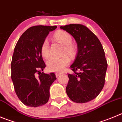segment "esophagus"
Here are the masks:
<instances>
[{"mask_svg":"<svg viewBox=\"0 0 122 122\" xmlns=\"http://www.w3.org/2000/svg\"><path fill=\"white\" fill-rule=\"evenodd\" d=\"M61 74L62 73H56L55 75H56V78H57V77H59L60 76H61Z\"/></svg>","mask_w":122,"mask_h":122,"instance_id":"1","label":"esophagus"}]
</instances>
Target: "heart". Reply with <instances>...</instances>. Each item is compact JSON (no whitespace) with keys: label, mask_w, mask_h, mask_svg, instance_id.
<instances>
[{"label":"heart","mask_w":122,"mask_h":122,"mask_svg":"<svg viewBox=\"0 0 122 122\" xmlns=\"http://www.w3.org/2000/svg\"><path fill=\"white\" fill-rule=\"evenodd\" d=\"M54 38L59 43L65 46L64 54H67L73 58L76 53V48L72 44V37L68 32L64 30L57 31L54 34ZM41 53L45 58L50 55L49 46L47 40H44L41 47ZM70 63V59L67 56L61 58L52 57L47 62V67L51 71H61Z\"/></svg>","instance_id":"heart-1"}]
</instances>
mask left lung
<instances>
[{"mask_svg": "<svg viewBox=\"0 0 122 122\" xmlns=\"http://www.w3.org/2000/svg\"><path fill=\"white\" fill-rule=\"evenodd\" d=\"M75 38L78 52L68 74L66 93L76 103H85L97 97L105 84L108 64L102 44L84 25L70 24L60 27ZM76 71H78L77 72Z\"/></svg>", "mask_w": 122, "mask_h": 122, "instance_id": "obj_1", "label": "left lung"}]
</instances>
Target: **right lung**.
I'll return each instance as SVG.
<instances>
[{"label": "right lung", "mask_w": 122, "mask_h": 122, "mask_svg": "<svg viewBox=\"0 0 122 122\" xmlns=\"http://www.w3.org/2000/svg\"><path fill=\"white\" fill-rule=\"evenodd\" d=\"M56 26H35L21 35L14 51L11 61V79L15 92L23 104L37 107L46 104L49 89L56 79L53 73H44L46 65L41 47L49 32Z\"/></svg>", "instance_id": "1"}]
</instances>
